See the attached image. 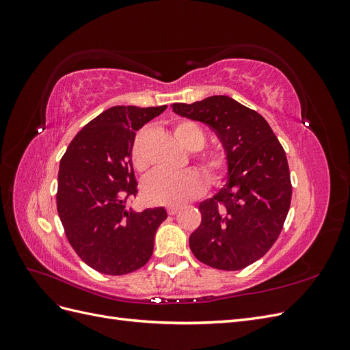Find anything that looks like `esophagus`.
<instances>
[{
  "label": "esophagus",
  "mask_w": 350,
  "mask_h": 350,
  "mask_svg": "<svg viewBox=\"0 0 350 350\" xmlns=\"http://www.w3.org/2000/svg\"><path fill=\"white\" fill-rule=\"evenodd\" d=\"M179 210H181V207H179V206H169V207H166L167 215H171V216H175Z\"/></svg>",
  "instance_id": "1"
}]
</instances>
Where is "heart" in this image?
<instances>
[{
  "label": "heart",
  "instance_id": "1",
  "mask_svg": "<svg viewBox=\"0 0 350 350\" xmlns=\"http://www.w3.org/2000/svg\"><path fill=\"white\" fill-rule=\"evenodd\" d=\"M176 140L189 152H197L206 144L203 129L194 121H179L174 126ZM131 162L139 172H146L149 162L142 150V137L134 140L131 147ZM197 162L210 184H219L229 167V157L221 149H207L197 156ZM206 179L194 169L184 171H157L146 179L143 194L153 204L174 206L198 197L206 189Z\"/></svg>",
  "mask_w": 350,
  "mask_h": 350
}]
</instances>
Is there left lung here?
Instances as JSON below:
<instances>
[{"label":"left lung","mask_w":350,"mask_h":350,"mask_svg":"<svg viewBox=\"0 0 350 350\" xmlns=\"http://www.w3.org/2000/svg\"><path fill=\"white\" fill-rule=\"evenodd\" d=\"M172 109L207 124L229 157L225 187L198 206L201 224L189 248L213 269H245L271 248L288 216L292 184L283 147L258 112L229 96L174 103Z\"/></svg>","instance_id":"1"}]
</instances>
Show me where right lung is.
<instances>
[{
	"label": "right lung",
	"instance_id": "right-lung-1",
	"mask_svg": "<svg viewBox=\"0 0 350 350\" xmlns=\"http://www.w3.org/2000/svg\"><path fill=\"white\" fill-rule=\"evenodd\" d=\"M156 108L112 107L77 133L61 157L57 208L66 237L89 267L109 276L150 260L163 207L126 208L137 194L131 162L135 131L161 115Z\"/></svg>",
	"mask_w": 350,
	"mask_h": 350
}]
</instances>
